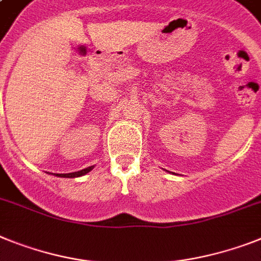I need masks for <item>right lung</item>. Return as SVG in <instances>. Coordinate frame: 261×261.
Instances as JSON below:
<instances>
[{
  "label": "right lung",
  "instance_id": "obj_1",
  "mask_svg": "<svg viewBox=\"0 0 261 261\" xmlns=\"http://www.w3.org/2000/svg\"><path fill=\"white\" fill-rule=\"evenodd\" d=\"M94 166H91V167H87V168H83V170H81V171H76V172H70V174H54L56 176H60V178H78V176H82V175L87 174V172H90L91 170H93Z\"/></svg>",
  "mask_w": 261,
  "mask_h": 261
}]
</instances>
